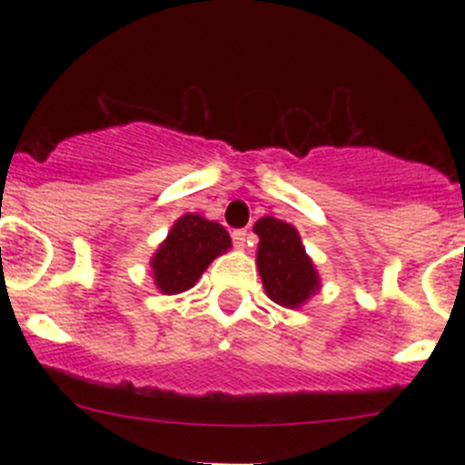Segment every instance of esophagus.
Wrapping results in <instances>:
<instances>
[{
  "label": "esophagus",
  "mask_w": 465,
  "mask_h": 465,
  "mask_svg": "<svg viewBox=\"0 0 465 465\" xmlns=\"http://www.w3.org/2000/svg\"><path fill=\"white\" fill-rule=\"evenodd\" d=\"M232 240H233V247L236 249H244L249 242V232L247 229H236V232L232 233Z\"/></svg>",
  "instance_id": "esophagus-1"
}]
</instances>
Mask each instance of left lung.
<instances>
[{"label":"left lung","mask_w":465,"mask_h":465,"mask_svg":"<svg viewBox=\"0 0 465 465\" xmlns=\"http://www.w3.org/2000/svg\"><path fill=\"white\" fill-rule=\"evenodd\" d=\"M253 232L260 238L255 264L269 300L291 311L311 302L322 288V277L302 244L300 232L273 216L260 218Z\"/></svg>","instance_id":"obj_1"}]
</instances>
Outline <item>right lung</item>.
I'll list each match as a JSON object with an SVG mask.
<instances>
[{"instance_id": "obj_1", "label": "right lung", "mask_w": 465, "mask_h": 465, "mask_svg": "<svg viewBox=\"0 0 465 465\" xmlns=\"http://www.w3.org/2000/svg\"><path fill=\"white\" fill-rule=\"evenodd\" d=\"M232 249L227 229L201 214H183L151 258L153 282L162 295H179L199 282L218 255Z\"/></svg>"}]
</instances>
